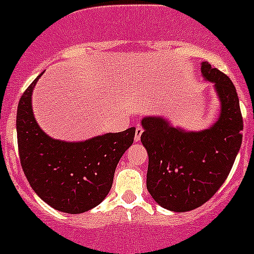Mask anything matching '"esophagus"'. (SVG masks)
Returning a JSON list of instances; mask_svg holds the SVG:
<instances>
[{
  "instance_id": "obj_1",
  "label": "esophagus",
  "mask_w": 254,
  "mask_h": 254,
  "mask_svg": "<svg viewBox=\"0 0 254 254\" xmlns=\"http://www.w3.org/2000/svg\"><path fill=\"white\" fill-rule=\"evenodd\" d=\"M142 131H144V130H142L141 127H136V129H135V136H134V140L136 142L140 141V137H141Z\"/></svg>"
}]
</instances>
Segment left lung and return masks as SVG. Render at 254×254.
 <instances>
[{"mask_svg":"<svg viewBox=\"0 0 254 254\" xmlns=\"http://www.w3.org/2000/svg\"><path fill=\"white\" fill-rule=\"evenodd\" d=\"M201 74L212 83L221 104L210 127L187 131L159 115L141 120V142L149 155L147 191L155 202L174 212L207 202L227 179L242 144L243 120L235 85L208 62L201 63Z\"/></svg>","mask_w":254,"mask_h":254,"instance_id":"left-lung-1","label":"left lung"}]
</instances>
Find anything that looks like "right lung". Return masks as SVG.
Wrapping results in <instances>:
<instances>
[{
	"mask_svg": "<svg viewBox=\"0 0 254 254\" xmlns=\"http://www.w3.org/2000/svg\"><path fill=\"white\" fill-rule=\"evenodd\" d=\"M42 74L22 94L17 109L22 169L47 205L70 215L87 212L109 193L118 162L134 141L135 127L84 141L53 139L41 129L32 109V93Z\"/></svg>",
	"mask_w": 254,
	"mask_h": 254,
	"instance_id": "right-lung-1",
	"label": "right lung"
}]
</instances>
